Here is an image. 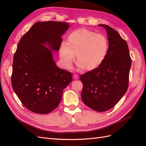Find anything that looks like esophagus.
<instances>
[{
  "instance_id": "esophagus-1",
  "label": "esophagus",
  "mask_w": 146,
  "mask_h": 146,
  "mask_svg": "<svg viewBox=\"0 0 146 146\" xmlns=\"http://www.w3.org/2000/svg\"><path fill=\"white\" fill-rule=\"evenodd\" d=\"M73 78L75 79V80H77V79H78V76L77 74H74L73 76Z\"/></svg>"
}]
</instances>
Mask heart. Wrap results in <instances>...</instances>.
Returning a JSON list of instances; mask_svg holds the SVG:
<instances>
[{
  "instance_id": "1",
  "label": "heart",
  "mask_w": 146,
  "mask_h": 146,
  "mask_svg": "<svg viewBox=\"0 0 146 146\" xmlns=\"http://www.w3.org/2000/svg\"><path fill=\"white\" fill-rule=\"evenodd\" d=\"M109 47V41L104 35L80 29L68 35L66 43H61L59 54L66 69L72 68L76 55L78 69L92 70L98 68L104 63L108 54Z\"/></svg>"
}]
</instances>
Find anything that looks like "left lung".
Listing matches in <instances>:
<instances>
[{"mask_svg":"<svg viewBox=\"0 0 146 146\" xmlns=\"http://www.w3.org/2000/svg\"><path fill=\"white\" fill-rule=\"evenodd\" d=\"M99 25L107 31L108 54L98 68L81 75V98L88 107L102 112L112 108L127 92L131 61L127 43L117 31Z\"/></svg>","mask_w":146,"mask_h":146,"instance_id":"1","label":"left lung"}]
</instances>
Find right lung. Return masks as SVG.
Instances as JSON below:
<instances>
[{"instance_id": "right-lung-1", "label": "right lung", "mask_w": 146, "mask_h": 146, "mask_svg": "<svg viewBox=\"0 0 146 146\" xmlns=\"http://www.w3.org/2000/svg\"><path fill=\"white\" fill-rule=\"evenodd\" d=\"M69 27L63 22H38L17 45L11 85L21 102L33 113L47 114L55 110L72 81L71 73L57 67L52 53L59 50L61 36Z\"/></svg>"}]
</instances>
